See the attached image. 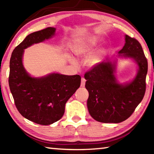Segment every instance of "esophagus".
I'll return each mask as SVG.
<instances>
[{
	"instance_id": "34e87169",
	"label": "esophagus",
	"mask_w": 154,
	"mask_h": 154,
	"mask_svg": "<svg viewBox=\"0 0 154 154\" xmlns=\"http://www.w3.org/2000/svg\"><path fill=\"white\" fill-rule=\"evenodd\" d=\"M85 82H86V80H85L84 77H82V80H81V86L84 87L85 84Z\"/></svg>"
}]
</instances>
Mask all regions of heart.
Segmentation results:
<instances>
[{"label": "heart", "instance_id": "b5f03b06", "mask_svg": "<svg viewBox=\"0 0 154 154\" xmlns=\"http://www.w3.org/2000/svg\"><path fill=\"white\" fill-rule=\"evenodd\" d=\"M96 44V40L94 38H90L86 42L84 43H80L77 46H75L72 49L73 53L76 56H85L88 54V52L90 50V49L92 48L94 45H95ZM99 56L98 55H94L91 56L90 58L88 59V64L90 66H93L94 65L96 62L98 61ZM71 62L73 64H76V62L73 60H71Z\"/></svg>", "mask_w": 154, "mask_h": 154}]
</instances>
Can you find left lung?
<instances>
[{"instance_id":"left-lung-1","label":"left lung","mask_w":154,"mask_h":154,"mask_svg":"<svg viewBox=\"0 0 154 154\" xmlns=\"http://www.w3.org/2000/svg\"><path fill=\"white\" fill-rule=\"evenodd\" d=\"M126 43L118 52L119 56L133 59L139 66L134 79L122 85L114 75L115 65L104 60L84 75L89 92L87 105L90 116L103 123H119L133 113L141 102L146 90L147 60L142 46L136 38L125 36Z\"/></svg>"}]
</instances>
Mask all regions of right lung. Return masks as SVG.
Here are the masks:
<instances>
[{"label": "right lung", "instance_id": "obj_1", "mask_svg": "<svg viewBox=\"0 0 154 154\" xmlns=\"http://www.w3.org/2000/svg\"><path fill=\"white\" fill-rule=\"evenodd\" d=\"M55 31L48 27L30 34L14 49L10 59L9 85L15 106L25 118L44 126L61 119L67 100L81 84L79 75L52 73L34 78L23 66L24 49L51 38Z\"/></svg>", "mask_w": 154, "mask_h": 154}]
</instances>
